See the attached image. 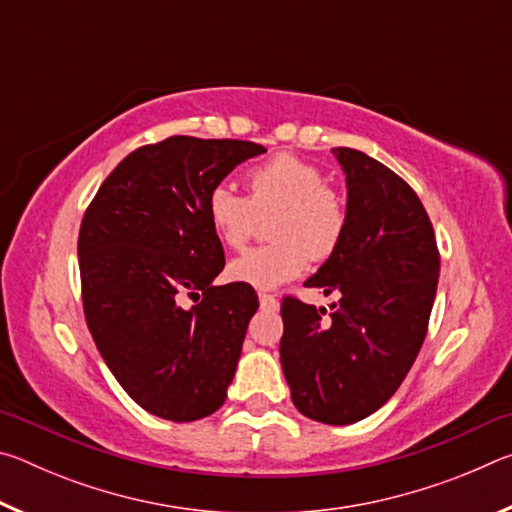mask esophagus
Returning a JSON list of instances; mask_svg holds the SVG:
<instances>
[{
  "label": "esophagus",
  "mask_w": 512,
  "mask_h": 512,
  "mask_svg": "<svg viewBox=\"0 0 512 512\" xmlns=\"http://www.w3.org/2000/svg\"><path fill=\"white\" fill-rule=\"evenodd\" d=\"M259 305H262L264 311H275L277 309V298L271 296V293L259 291Z\"/></svg>",
  "instance_id": "obj_1"
}]
</instances>
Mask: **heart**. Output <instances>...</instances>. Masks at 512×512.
I'll list each match as a JSON object with an SVG mask.
<instances>
[{"label": "heart", "mask_w": 512, "mask_h": 512, "mask_svg": "<svg viewBox=\"0 0 512 512\" xmlns=\"http://www.w3.org/2000/svg\"><path fill=\"white\" fill-rule=\"evenodd\" d=\"M248 194L216 185L207 194L205 214L225 248L241 250L273 214V244L248 250L230 264V280L255 289H275L305 271L309 259L325 262L336 253L348 230V203L325 183L314 162L293 153H277L246 173Z\"/></svg>", "instance_id": "obj_1"}]
</instances>
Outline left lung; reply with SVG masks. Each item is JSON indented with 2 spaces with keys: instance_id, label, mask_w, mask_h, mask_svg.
<instances>
[{
  "instance_id": "1",
  "label": "left lung",
  "mask_w": 512,
  "mask_h": 512,
  "mask_svg": "<svg viewBox=\"0 0 512 512\" xmlns=\"http://www.w3.org/2000/svg\"><path fill=\"white\" fill-rule=\"evenodd\" d=\"M348 180V230L305 287L334 311L282 298L280 361L307 418L352 424L391 400L427 336L440 253L418 194L386 164L334 151Z\"/></svg>"
}]
</instances>
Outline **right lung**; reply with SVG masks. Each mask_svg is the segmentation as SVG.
Here are the masks:
<instances>
[{
    "instance_id": "obj_1",
    "label": "right lung",
    "mask_w": 512,
    "mask_h": 512,
    "mask_svg": "<svg viewBox=\"0 0 512 512\" xmlns=\"http://www.w3.org/2000/svg\"><path fill=\"white\" fill-rule=\"evenodd\" d=\"M262 144L173 135L128 153L83 214L79 268L85 323L103 361L158 418L192 422L225 402L253 287H212L225 255L207 194ZM195 300L185 310L179 300Z\"/></svg>"
}]
</instances>
